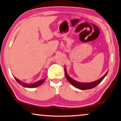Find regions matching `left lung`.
Returning <instances> with one entry per match:
<instances>
[{"label": "left lung", "instance_id": "left-lung-1", "mask_svg": "<svg viewBox=\"0 0 121 121\" xmlns=\"http://www.w3.org/2000/svg\"><path fill=\"white\" fill-rule=\"evenodd\" d=\"M65 76L66 78L67 79V80L69 81L70 83L73 85L74 87L78 88L79 89H81V90H87V89H92V88L95 87V86H96L98 84H99L101 82L103 81V80L104 78V77L106 76V75L108 73V72H107L106 73H105L102 77H101L100 78H99V80H96V81L92 82H89V83H85V82H78L76 80H73V79L70 77L68 74H67V72L66 68H65Z\"/></svg>", "mask_w": 121, "mask_h": 121}]
</instances>
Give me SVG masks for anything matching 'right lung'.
I'll use <instances>...</instances> for the list:
<instances>
[{
    "instance_id": "obj_1",
    "label": "right lung",
    "mask_w": 121,
    "mask_h": 121,
    "mask_svg": "<svg viewBox=\"0 0 121 121\" xmlns=\"http://www.w3.org/2000/svg\"><path fill=\"white\" fill-rule=\"evenodd\" d=\"M14 78L16 79V81H17V82L19 83V84L21 85H22V86H23L24 87H27V88H34V87H38V86H39L41 85L42 83L44 82L45 81L46 78H47V77L46 78H45L44 79H42V80H39V81L36 82L35 83H31V84H29V83H25V82H23L21 81L20 80H18V79L16 78V77H14Z\"/></svg>"
}]
</instances>
